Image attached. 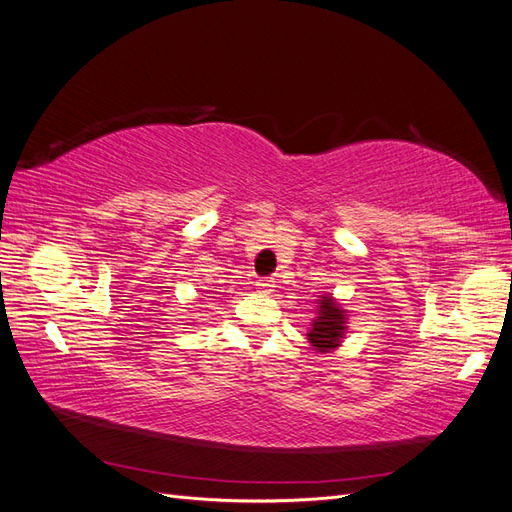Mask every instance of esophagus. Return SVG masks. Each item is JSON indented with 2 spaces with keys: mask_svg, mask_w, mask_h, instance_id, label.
Listing matches in <instances>:
<instances>
[{
  "mask_svg": "<svg viewBox=\"0 0 512 512\" xmlns=\"http://www.w3.org/2000/svg\"><path fill=\"white\" fill-rule=\"evenodd\" d=\"M256 286H258V290H260V292L271 294V292H273V288H275V284H273V277H262V280H258V282H256Z\"/></svg>",
  "mask_w": 512,
  "mask_h": 512,
  "instance_id": "1",
  "label": "esophagus"
}]
</instances>
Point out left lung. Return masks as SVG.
Here are the masks:
<instances>
[{
  "label": "left lung",
  "instance_id": "8db88e82",
  "mask_svg": "<svg viewBox=\"0 0 512 512\" xmlns=\"http://www.w3.org/2000/svg\"><path fill=\"white\" fill-rule=\"evenodd\" d=\"M348 333V309L339 305L333 294H322L316 305V318L309 324L307 342L320 354L342 346Z\"/></svg>",
  "mask_w": 512,
  "mask_h": 512
}]
</instances>
